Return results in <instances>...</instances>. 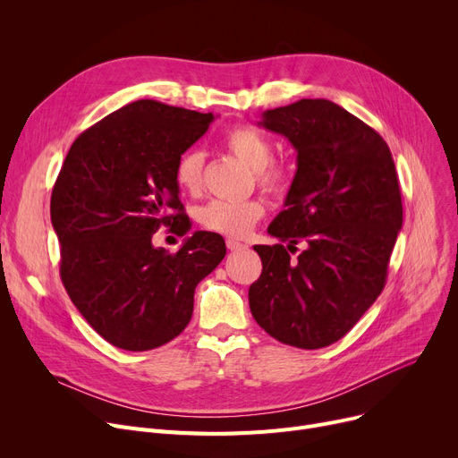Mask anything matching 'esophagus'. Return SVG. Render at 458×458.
Segmentation results:
<instances>
[{"mask_svg": "<svg viewBox=\"0 0 458 458\" xmlns=\"http://www.w3.org/2000/svg\"><path fill=\"white\" fill-rule=\"evenodd\" d=\"M226 247H228V250H232V252L247 249V245L242 243V242H237V239H226Z\"/></svg>", "mask_w": 458, "mask_h": 458, "instance_id": "34e87169", "label": "esophagus"}]
</instances>
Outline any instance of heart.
<instances>
[{
	"label": "heart",
	"instance_id": "b5f03b06",
	"mask_svg": "<svg viewBox=\"0 0 458 458\" xmlns=\"http://www.w3.org/2000/svg\"><path fill=\"white\" fill-rule=\"evenodd\" d=\"M223 142L233 157L256 173L261 189L275 192V195L285 191L287 182H290V166L273 161L275 148L266 133L254 126H235L225 135ZM174 178L182 191L197 192L202 183V154L199 150H187L176 163ZM263 213H266V208L258 200H211L200 209L199 221L208 230L243 237L254 228Z\"/></svg>",
	"mask_w": 458,
	"mask_h": 458
}]
</instances>
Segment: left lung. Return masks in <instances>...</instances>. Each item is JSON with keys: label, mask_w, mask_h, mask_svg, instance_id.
<instances>
[{"label": "left lung", "mask_w": 458, "mask_h": 458, "mask_svg": "<svg viewBox=\"0 0 458 458\" xmlns=\"http://www.w3.org/2000/svg\"><path fill=\"white\" fill-rule=\"evenodd\" d=\"M259 126L293 144L297 173L267 230L287 249L254 247L263 269L250 311L275 340L321 349L342 340L386 284L403 226L395 165L386 140L330 100L269 109Z\"/></svg>", "instance_id": "obj_1"}]
</instances>
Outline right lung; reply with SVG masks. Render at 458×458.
<instances>
[{
	"label": "right lung",
	"mask_w": 458,
	"mask_h": 458,
	"mask_svg": "<svg viewBox=\"0 0 458 458\" xmlns=\"http://www.w3.org/2000/svg\"><path fill=\"white\" fill-rule=\"evenodd\" d=\"M211 113L137 100L72 144L52 191L61 280L87 323L124 351H150L189 325L195 287L226 254L225 239L195 232L176 254L152 245L161 226L185 235L176 163Z\"/></svg>",
	"instance_id": "add662e5"
}]
</instances>
